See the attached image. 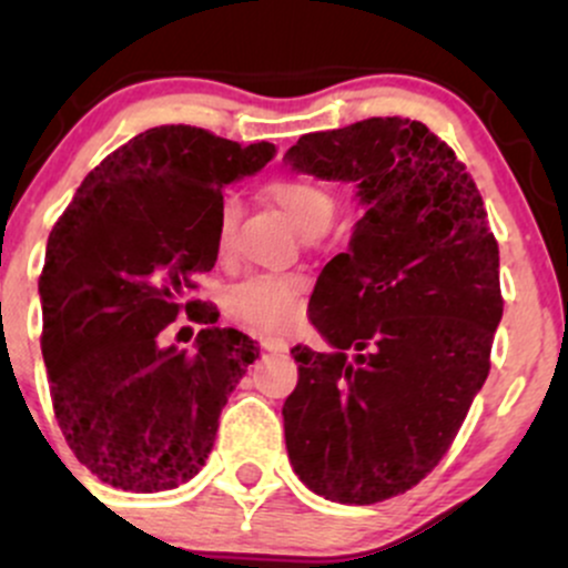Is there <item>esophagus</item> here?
Here are the masks:
<instances>
[{
	"instance_id": "1",
	"label": "esophagus",
	"mask_w": 568,
	"mask_h": 568,
	"mask_svg": "<svg viewBox=\"0 0 568 568\" xmlns=\"http://www.w3.org/2000/svg\"><path fill=\"white\" fill-rule=\"evenodd\" d=\"M262 347L266 352H275V355H283V352H288V342H283V338H275V336H266L262 338Z\"/></svg>"
}]
</instances>
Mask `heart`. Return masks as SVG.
<instances>
[{"instance_id":"b5f03b06","label":"heart","mask_w":568,"mask_h":568,"mask_svg":"<svg viewBox=\"0 0 568 568\" xmlns=\"http://www.w3.org/2000/svg\"><path fill=\"white\" fill-rule=\"evenodd\" d=\"M280 211L293 221L298 232L306 237L323 234L336 216V194L325 181L306 173H280L272 175L264 186ZM237 207L232 200L221 205L219 216V253L230 251V237ZM306 288L302 275H262L245 277L230 293V310L237 321L258 331H288L302 315V293Z\"/></svg>"}]
</instances>
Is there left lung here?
<instances>
[{"label": "left lung", "instance_id": "left-lung-1", "mask_svg": "<svg viewBox=\"0 0 568 568\" xmlns=\"http://www.w3.org/2000/svg\"><path fill=\"white\" fill-rule=\"evenodd\" d=\"M285 160L355 181L366 205L310 298L331 349H291L285 446L315 494L374 505L435 470L484 387L505 306L499 245L473 175L416 120L306 133Z\"/></svg>", "mask_w": 568, "mask_h": 568}]
</instances>
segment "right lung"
Returning a JSON list of instances; mask_svg holds the SVG:
<instances>
[{"instance_id": "obj_1", "label": "right lung", "mask_w": 568, "mask_h": 568, "mask_svg": "<svg viewBox=\"0 0 568 568\" xmlns=\"http://www.w3.org/2000/svg\"><path fill=\"white\" fill-rule=\"evenodd\" d=\"M272 143L162 125L84 175L48 237L42 357L58 427L103 484L154 494L200 473L221 408L258 357L243 331L216 328L192 296L219 256L221 189L262 171ZM205 324L199 352L162 351V327Z\"/></svg>"}]
</instances>
